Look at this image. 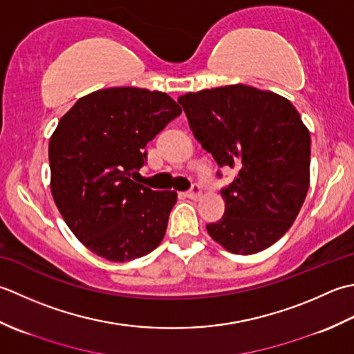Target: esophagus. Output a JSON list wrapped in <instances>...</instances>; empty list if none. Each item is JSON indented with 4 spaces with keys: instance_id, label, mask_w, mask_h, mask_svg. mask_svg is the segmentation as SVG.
I'll return each mask as SVG.
<instances>
[{
    "instance_id": "1",
    "label": "esophagus",
    "mask_w": 354,
    "mask_h": 354,
    "mask_svg": "<svg viewBox=\"0 0 354 354\" xmlns=\"http://www.w3.org/2000/svg\"><path fill=\"white\" fill-rule=\"evenodd\" d=\"M186 196L189 197L191 200H198L201 197V187L198 185H194L191 187V191L186 192Z\"/></svg>"
}]
</instances>
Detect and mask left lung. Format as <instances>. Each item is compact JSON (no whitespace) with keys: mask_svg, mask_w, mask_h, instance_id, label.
Instances as JSON below:
<instances>
[{"mask_svg":"<svg viewBox=\"0 0 354 354\" xmlns=\"http://www.w3.org/2000/svg\"><path fill=\"white\" fill-rule=\"evenodd\" d=\"M178 104L218 167L238 169L221 191L225 215L207 234L230 254L268 249L297 220L310 185V133L297 108L243 84L187 93Z\"/></svg>","mask_w":354,"mask_h":354,"instance_id":"8db88e82","label":"left lung"}]
</instances>
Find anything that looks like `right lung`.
I'll return each mask as SVG.
<instances>
[{"mask_svg": "<svg viewBox=\"0 0 354 354\" xmlns=\"http://www.w3.org/2000/svg\"><path fill=\"white\" fill-rule=\"evenodd\" d=\"M182 114L167 93L113 86L81 97L50 137V191L84 246L127 263L162 243L174 191L137 183L149 140Z\"/></svg>", "mask_w": 354, "mask_h": 354, "instance_id": "obj_1", "label": "right lung"}]
</instances>
